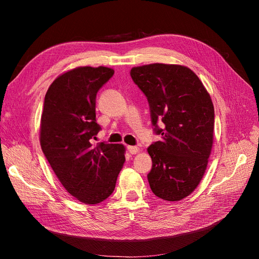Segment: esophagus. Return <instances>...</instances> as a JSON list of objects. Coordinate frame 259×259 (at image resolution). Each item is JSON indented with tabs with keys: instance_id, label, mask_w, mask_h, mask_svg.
<instances>
[{
	"instance_id": "1",
	"label": "esophagus",
	"mask_w": 259,
	"mask_h": 259,
	"mask_svg": "<svg viewBox=\"0 0 259 259\" xmlns=\"http://www.w3.org/2000/svg\"><path fill=\"white\" fill-rule=\"evenodd\" d=\"M127 150L131 154H136L139 151V148L136 146H127Z\"/></svg>"
}]
</instances>
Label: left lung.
Segmentation results:
<instances>
[{"instance_id":"1","label":"left lung","mask_w":259,"mask_h":259,"mask_svg":"<svg viewBox=\"0 0 259 259\" xmlns=\"http://www.w3.org/2000/svg\"><path fill=\"white\" fill-rule=\"evenodd\" d=\"M131 76L147 97L154 134L162 137L148 148L149 185L160 199L182 200L197 188L207 166L215 121L210 96L184 66L135 67Z\"/></svg>"}]
</instances>
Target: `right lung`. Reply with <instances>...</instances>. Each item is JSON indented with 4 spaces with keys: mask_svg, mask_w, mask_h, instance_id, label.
<instances>
[{
    "mask_svg": "<svg viewBox=\"0 0 259 259\" xmlns=\"http://www.w3.org/2000/svg\"><path fill=\"white\" fill-rule=\"evenodd\" d=\"M114 71L80 67L61 74L48 90L41 116V147L65 189L85 204L110 195L125 162L122 145L91 139L101 130L96 122V96Z\"/></svg>",
    "mask_w": 259,
    "mask_h": 259,
    "instance_id": "obj_1",
    "label": "right lung"
}]
</instances>
